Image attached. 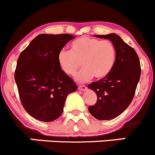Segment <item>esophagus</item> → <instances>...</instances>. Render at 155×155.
I'll return each mask as SVG.
<instances>
[{"instance_id":"34e87169","label":"esophagus","mask_w":155,"mask_h":155,"mask_svg":"<svg viewBox=\"0 0 155 155\" xmlns=\"http://www.w3.org/2000/svg\"><path fill=\"white\" fill-rule=\"evenodd\" d=\"M86 89H87V87H86L85 85H80V86H78V90H81V91H84V90H85Z\"/></svg>"}]
</instances>
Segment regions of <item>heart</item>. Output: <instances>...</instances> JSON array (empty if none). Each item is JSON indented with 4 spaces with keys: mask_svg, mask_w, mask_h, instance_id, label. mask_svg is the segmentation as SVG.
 <instances>
[{
    "mask_svg": "<svg viewBox=\"0 0 155 155\" xmlns=\"http://www.w3.org/2000/svg\"><path fill=\"white\" fill-rule=\"evenodd\" d=\"M116 58L115 47L108 40L100 41L90 37H81L73 41L71 50H61L58 54V63L64 73L74 76L78 82H87L94 76L102 79L109 74Z\"/></svg>",
    "mask_w": 155,
    "mask_h": 155,
    "instance_id": "heart-1",
    "label": "heart"
}]
</instances>
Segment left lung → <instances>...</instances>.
I'll list each match as a JSON object with an SVG mask.
<instances>
[{
    "mask_svg": "<svg viewBox=\"0 0 155 155\" xmlns=\"http://www.w3.org/2000/svg\"><path fill=\"white\" fill-rule=\"evenodd\" d=\"M94 36L111 41L115 47L116 58L108 76L88 85L97 96L96 103L89 106L88 110L98 120H111L120 115L131 103L140 78V62L134 49L118 35Z\"/></svg>",
    "mask_w": 155,
    "mask_h": 155,
    "instance_id": "obj_1",
    "label": "left lung"
}]
</instances>
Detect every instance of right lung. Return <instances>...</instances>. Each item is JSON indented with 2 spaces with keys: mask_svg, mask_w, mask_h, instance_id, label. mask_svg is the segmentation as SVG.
Returning <instances> with one entry per match:
<instances>
[{
  "mask_svg": "<svg viewBox=\"0 0 155 155\" xmlns=\"http://www.w3.org/2000/svg\"><path fill=\"white\" fill-rule=\"evenodd\" d=\"M74 36L41 34L20 53L15 81L21 102L34 118L44 122L57 119L63 111L67 96L77 85L62 71L58 54Z\"/></svg>",
  "mask_w": 155,
  "mask_h": 155,
  "instance_id": "obj_1",
  "label": "right lung"
}]
</instances>
